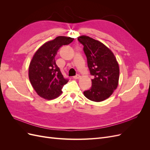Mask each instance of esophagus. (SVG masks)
I'll list each match as a JSON object with an SVG mask.
<instances>
[{"label":"esophagus","instance_id":"1","mask_svg":"<svg viewBox=\"0 0 150 150\" xmlns=\"http://www.w3.org/2000/svg\"><path fill=\"white\" fill-rule=\"evenodd\" d=\"M80 75L79 74H76V76H73V78L74 79H79V78H80Z\"/></svg>","mask_w":150,"mask_h":150}]
</instances>
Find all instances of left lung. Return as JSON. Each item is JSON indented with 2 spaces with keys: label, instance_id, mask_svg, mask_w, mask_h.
<instances>
[{
  "label": "left lung",
  "instance_id": "left-lung-1",
  "mask_svg": "<svg viewBox=\"0 0 150 150\" xmlns=\"http://www.w3.org/2000/svg\"><path fill=\"white\" fill-rule=\"evenodd\" d=\"M78 40L83 45L90 74L94 76L91 87L84 91V96L95 102L105 100L118 84V63L111 50L101 42L86 35L80 36Z\"/></svg>",
  "mask_w": 150,
  "mask_h": 150
}]
</instances>
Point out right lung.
Wrapping results in <instances>:
<instances>
[{
  "label": "right lung",
  "instance_id": "add662e5",
  "mask_svg": "<svg viewBox=\"0 0 150 150\" xmlns=\"http://www.w3.org/2000/svg\"><path fill=\"white\" fill-rule=\"evenodd\" d=\"M74 39L58 36L43 44L34 55L29 68L30 82L39 96L52 99L62 93L69 79L64 78L57 66L55 56L61 47L68 45Z\"/></svg>",
  "mask_w": 150,
  "mask_h": 150
}]
</instances>
